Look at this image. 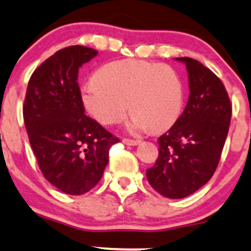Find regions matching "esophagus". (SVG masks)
Wrapping results in <instances>:
<instances>
[{"label":"esophagus","mask_w":251,"mask_h":251,"mask_svg":"<svg viewBox=\"0 0 251 251\" xmlns=\"http://www.w3.org/2000/svg\"><path fill=\"white\" fill-rule=\"evenodd\" d=\"M122 141L126 144V145H130V146H135L140 143L139 140H134V139H126V138H123Z\"/></svg>","instance_id":"34e87169"}]
</instances>
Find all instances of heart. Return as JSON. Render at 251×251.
I'll use <instances>...</instances> for the list:
<instances>
[{"label": "heart", "mask_w": 251, "mask_h": 251, "mask_svg": "<svg viewBox=\"0 0 251 251\" xmlns=\"http://www.w3.org/2000/svg\"><path fill=\"white\" fill-rule=\"evenodd\" d=\"M86 111L102 125L125 120L131 106L129 128L143 131L168 129L177 122L184 103V89L170 66L138 59H123L103 66L96 78L83 86Z\"/></svg>", "instance_id": "1"}]
</instances>
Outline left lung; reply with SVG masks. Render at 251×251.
<instances>
[{
	"mask_svg": "<svg viewBox=\"0 0 251 251\" xmlns=\"http://www.w3.org/2000/svg\"><path fill=\"white\" fill-rule=\"evenodd\" d=\"M185 63L189 99L182 116L161 135L158 157L146 177L151 187L170 199H182L206 184L220 162L232 117V103L221 79L189 57Z\"/></svg>",
	"mask_w": 251,
	"mask_h": 251,
	"instance_id": "8db88e82",
	"label": "left lung"
}]
</instances>
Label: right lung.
Segmentation results:
<instances>
[{
	"mask_svg": "<svg viewBox=\"0 0 251 251\" xmlns=\"http://www.w3.org/2000/svg\"><path fill=\"white\" fill-rule=\"evenodd\" d=\"M98 54L86 46L62 49L31 74L23 105L29 141L44 177L61 192L81 195L101 179L120 139L85 115L79 68Z\"/></svg>",
	"mask_w": 251,
	"mask_h": 251,
	"instance_id": "1",
	"label": "right lung"
}]
</instances>
